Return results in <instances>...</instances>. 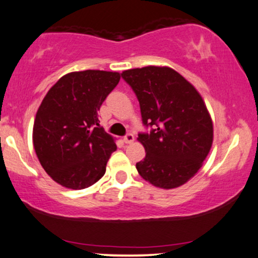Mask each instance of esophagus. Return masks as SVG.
Masks as SVG:
<instances>
[{
	"mask_svg": "<svg viewBox=\"0 0 258 258\" xmlns=\"http://www.w3.org/2000/svg\"><path fill=\"white\" fill-rule=\"evenodd\" d=\"M133 141H134V136H133L132 133L126 134V136L124 137V142H125V144H132Z\"/></svg>",
	"mask_w": 258,
	"mask_h": 258,
	"instance_id": "obj_1",
	"label": "esophagus"
}]
</instances>
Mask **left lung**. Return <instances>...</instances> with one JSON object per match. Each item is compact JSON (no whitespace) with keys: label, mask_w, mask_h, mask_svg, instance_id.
Listing matches in <instances>:
<instances>
[{"label":"left lung","mask_w":258,"mask_h":258,"mask_svg":"<svg viewBox=\"0 0 258 258\" xmlns=\"http://www.w3.org/2000/svg\"><path fill=\"white\" fill-rule=\"evenodd\" d=\"M121 78L139 101L142 124L151 127V132L138 134L146 151L137 163L138 172L162 189L183 185L212 147V119L202 96L169 67L128 69Z\"/></svg>","instance_id":"obj_1"}]
</instances>
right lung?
<instances>
[{"label":"right lung","mask_w":258,"mask_h":258,"mask_svg":"<svg viewBox=\"0 0 258 258\" xmlns=\"http://www.w3.org/2000/svg\"><path fill=\"white\" fill-rule=\"evenodd\" d=\"M119 80L116 72H73L44 97L34 119L33 146L44 170L60 185L86 189L104 176L117 145L99 126L98 111Z\"/></svg>","instance_id":"obj_1"}]
</instances>
